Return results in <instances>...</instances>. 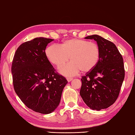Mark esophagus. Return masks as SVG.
Wrapping results in <instances>:
<instances>
[{
    "label": "esophagus",
    "instance_id": "34e87169",
    "mask_svg": "<svg viewBox=\"0 0 135 135\" xmlns=\"http://www.w3.org/2000/svg\"><path fill=\"white\" fill-rule=\"evenodd\" d=\"M72 79H73V78H70V77H68V78H67V80H68V82H70V81L72 80Z\"/></svg>",
    "mask_w": 135,
    "mask_h": 135
}]
</instances>
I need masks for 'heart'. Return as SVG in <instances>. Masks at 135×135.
Returning a JSON list of instances; mask_svg holds the SVG:
<instances>
[{
  "mask_svg": "<svg viewBox=\"0 0 135 135\" xmlns=\"http://www.w3.org/2000/svg\"><path fill=\"white\" fill-rule=\"evenodd\" d=\"M47 59L57 68H61L69 60V64L60 70L66 76H73L82 70L87 72L93 69L100 59V50L97 44L80 39L63 41L60 46L51 45L46 50Z\"/></svg>",
  "mask_w": 135,
  "mask_h": 135,
  "instance_id": "heart-1",
  "label": "heart"
}]
</instances>
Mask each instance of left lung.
I'll use <instances>...</instances> for the list:
<instances>
[{"mask_svg":"<svg viewBox=\"0 0 135 135\" xmlns=\"http://www.w3.org/2000/svg\"><path fill=\"white\" fill-rule=\"evenodd\" d=\"M85 39L97 42L100 55L96 67L81 78L80 95L90 109L100 110L113 105L118 98L124 78L123 59L109 40L97 35Z\"/></svg>","mask_w":135,"mask_h":135,"instance_id":"obj_1","label":"left lung"}]
</instances>
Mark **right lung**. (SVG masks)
I'll use <instances>...</instances> for the list:
<instances>
[{"mask_svg":"<svg viewBox=\"0 0 135 135\" xmlns=\"http://www.w3.org/2000/svg\"><path fill=\"white\" fill-rule=\"evenodd\" d=\"M53 40L36 37L23 43L16 50L11 68L15 92L28 108L42 114L57 107L68 83L46 55V47Z\"/></svg>","mask_w":135,"mask_h":135,"instance_id":"obj_1","label":"right lung"}]
</instances>
